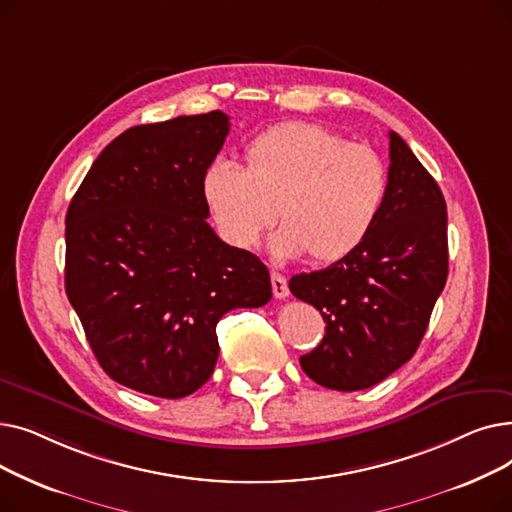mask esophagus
<instances>
[{"mask_svg":"<svg viewBox=\"0 0 512 512\" xmlns=\"http://www.w3.org/2000/svg\"><path fill=\"white\" fill-rule=\"evenodd\" d=\"M272 290H274V297L276 299H286L288 294H290L286 278L282 274H278V272H272Z\"/></svg>","mask_w":512,"mask_h":512,"instance_id":"obj_1","label":"esophagus"}]
</instances>
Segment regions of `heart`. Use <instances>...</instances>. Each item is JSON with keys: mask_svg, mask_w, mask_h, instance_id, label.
<instances>
[{"mask_svg": "<svg viewBox=\"0 0 512 512\" xmlns=\"http://www.w3.org/2000/svg\"><path fill=\"white\" fill-rule=\"evenodd\" d=\"M245 170L213 159L201 195L222 240L251 249L274 222L270 247L280 257L307 255L334 263L353 253L386 199L388 176L369 145L311 122H284L259 132L245 147Z\"/></svg>", "mask_w": 512, "mask_h": 512, "instance_id": "b5f03b06", "label": "heart"}]
</instances>
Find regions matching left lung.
<instances>
[{"label":"left lung","instance_id":"left-lung-1","mask_svg":"<svg viewBox=\"0 0 512 512\" xmlns=\"http://www.w3.org/2000/svg\"><path fill=\"white\" fill-rule=\"evenodd\" d=\"M446 232L438 182L390 132L386 199L365 240L326 270L288 282L326 321L324 340L301 357L313 382L365 390L415 355L448 278Z\"/></svg>","mask_w":512,"mask_h":512}]
</instances>
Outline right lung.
Masks as SVG:
<instances>
[{"mask_svg":"<svg viewBox=\"0 0 512 512\" xmlns=\"http://www.w3.org/2000/svg\"><path fill=\"white\" fill-rule=\"evenodd\" d=\"M230 132L220 110L122 132L66 213V294L118 384L157 398L199 390L220 355L215 326L272 299L267 267L207 224L201 176Z\"/></svg>","mask_w":512,"mask_h":512,"instance_id":"obj_1","label":"right lung"}]
</instances>
